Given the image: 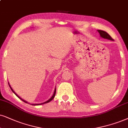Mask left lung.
Instances as JSON below:
<instances>
[{
	"label": "left lung",
	"mask_w": 128,
	"mask_h": 128,
	"mask_svg": "<svg viewBox=\"0 0 128 128\" xmlns=\"http://www.w3.org/2000/svg\"><path fill=\"white\" fill-rule=\"evenodd\" d=\"M98 33L100 34V36L102 37L103 38H104V39H108V40H112V41H113V39L112 37L110 36V35L108 34L106 32L104 31V30H98Z\"/></svg>",
	"instance_id": "obj_1"
}]
</instances>
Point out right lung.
<instances>
[{
  "instance_id": "right-lung-1",
  "label": "right lung",
  "mask_w": 128,
  "mask_h": 128,
  "mask_svg": "<svg viewBox=\"0 0 128 128\" xmlns=\"http://www.w3.org/2000/svg\"><path fill=\"white\" fill-rule=\"evenodd\" d=\"M8 84H9V87H10V89H11V90H12V91L13 92H14V94H15V95H16V96L18 97V98H20V100H22V101H23V102H25V103H28V102H26V101H25V100H23V99H22V98H20V97H19V96H18V94H16V93H15V92H14V90H13V89H12V87H10V85H9V83H8ZM56 88H55V90H54V94H53L52 96V97H51V98H50L49 100H47V101L45 102H44V103H40V104H32L31 105H35V106H36V105H41V104H45V103H48V102H50V101H51V100H52L53 99V98H54V97H55V95H56Z\"/></svg>"
}]
</instances>
